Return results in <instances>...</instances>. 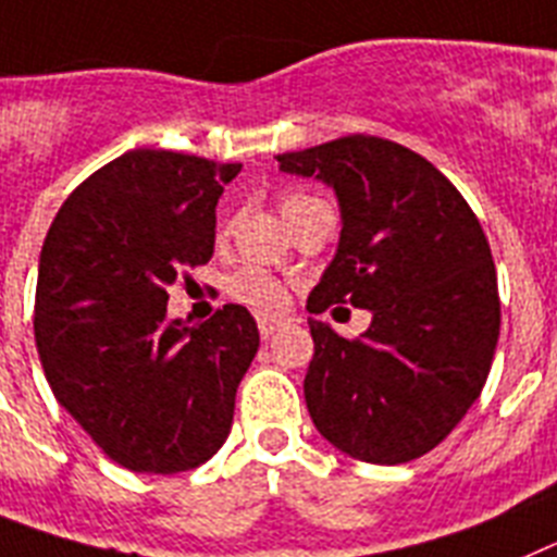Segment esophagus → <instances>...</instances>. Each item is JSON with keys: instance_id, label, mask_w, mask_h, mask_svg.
I'll return each mask as SVG.
<instances>
[{"instance_id": "esophagus-1", "label": "esophagus", "mask_w": 557, "mask_h": 557, "mask_svg": "<svg viewBox=\"0 0 557 557\" xmlns=\"http://www.w3.org/2000/svg\"><path fill=\"white\" fill-rule=\"evenodd\" d=\"M292 322V319H285V317H265V313H260L258 317V327H260V336L269 338L274 336V333L280 331V327H285Z\"/></svg>"}]
</instances>
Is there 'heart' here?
Listing matches in <instances>:
<instances>
[{
	"label": "heart",
	"instance_id": "obj_1",
	"mask_svg": "<svg viewBox=\"0 0 557 557\" xmlns=\"http://www.w3.org/2000/svg\"><path fill=\"white\" fill-rule=\"evenodd\" d=\"M313 198L308 196H288L283 201V215L288 219L297 207L308 205ZM230 294L238 302L249 308H258V311H274L285 302V288L277 277H272L269 272L263 269H240L238 274H232L230 280Z\"/></svg>",
	"mask_w": 557,
	"mask_h": 557
}]
</instances>
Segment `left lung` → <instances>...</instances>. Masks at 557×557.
I'll return each instance as SVG.
<instances>
[{
  "instance_id": "1",
  "label": "left lung",
  "mask_w": 557,
  "mask_h": 557,
  "mask_svg": "<svg viewBox=\"0 0 557 557\" xmlns=\"http://www.w3.org/2000/svg\"><path fill=\"white\" fill-rule=\"evenodd\" d=\"M280 171L333 187L342 232L308 297L350 302L359 338L308 319L306 404L319 434L372 466L423 457L480 398L499 342V288L480 221L429 159L367 134L280 153Z\"/></svg>"
}]
</instances>
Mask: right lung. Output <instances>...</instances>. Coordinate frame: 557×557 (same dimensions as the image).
<instances>
[{"mask_svg":"<svg viewBox=\"0 0 557 557\" xmlns=\"http://www.w3.org/2000/svg\"><path fill=\"white\" fill-rule=\"evenodd\" d=\"M240 164L137 148L58 210L36 283L52 395L106 457L137 473L198 468L224 446L260 345L244 306L168 319V285L215 249V205Z\"/></svg>","mask_w":557,"mask_h":557,"instance_id":"1","label":"right lung"}]
</instances>
